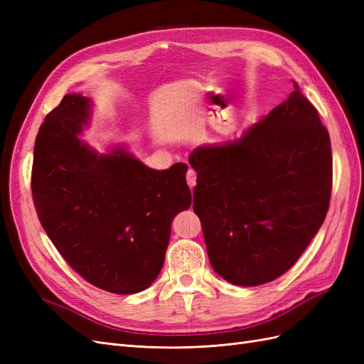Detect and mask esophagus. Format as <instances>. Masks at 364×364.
Returning <instances> with one entry per match:
<instances>
[{
	"mask_svg": "<svg viewBox=\"0 0 364 364\" xmlns=\"http://www.w3.org/2000/svg\"><path fill=\"white\" fill-rule=\"evenodd\" d=\"M196 182H197V174L194 170H188L186 171V183H188L190 188L193 190L196 186Z\"/></svg>",
	"mask_w": 364,
	"mask_h": 364,
	"instance_id": "34e87169",
	"label": "esophagus"
}]
</instances>
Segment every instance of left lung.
<instances>
[{"instance_id": "8db88e82", "label": "left lung", "mask_w": 364, "mask_h": 364, "mask_svg": "<svg viewBox=\"0 0 364 364\" xmlns=\"http://www.w3.org/2000/svg\"><path fill=\"white\" fill-rule=\"evenodd\" d=\"M188 161L209 261L230 284L255 287L279 278L326 217L331 141L296 82L287 100L240 138L196 147Z\"/></svg>"}]
</instances>
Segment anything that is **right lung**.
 <instances>
[{
	"label": "right lung",
	"instance_id": "obj_1",
	"mask_svg": "<svg viewBox=\"0 0 364 364\" xmlns=\"http://www.w3.org/2000/svg\"><path fill=\"white\" fill-rule=\"evenodd\" d=\"M94 102L67 94L35 142L31 191L41 225L63 259L95 287L135 294L158 278L173 218L191 206L179 162L155 170L126 146L100 153L82 139Z\"/></svg>",
	"mask_w": 364,
	"mask_h": 364
}]
</instances>
